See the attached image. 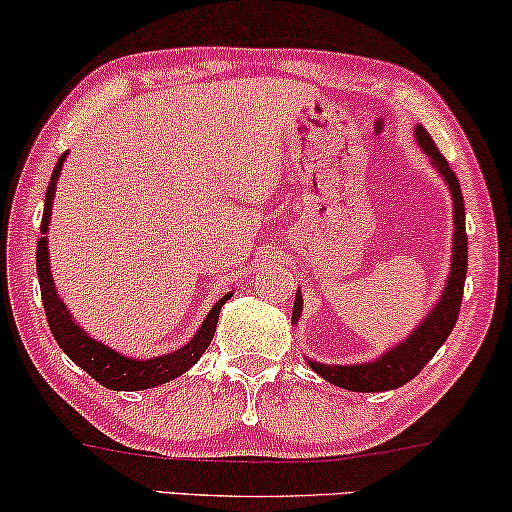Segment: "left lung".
I'll list each match as a JSON object with an SVG mask.
<instances>
[{"mask_svg":"<svg viewBox=\"0 0 512 512\" xmlns=\"http://www.w3.org/2000/svg\"><path fill=\"white\" fill-rule=\"evenodd\" d=\"M417 142L422 146L426 156H431L433 165L443 174L447 186L452 191L454 200V254H452V272L447 279L445 293L440 303L433 307V312L426 317L424 324H419L417 331L408 335V340L391 349L373 363H363V366H326V363L310 361V368L319 373L324 380L338 384L342 389L349 391H389L396 387H403L412 377L419 375L431 356L443 347L447 335L452 333L454 324L459 319L461 298H464V282H466V268H468V237H466V209H464V195H461V186L457 174L443 153L438 151L436 142H433L429 132L422 125H417ZM300 307H303V298L296 293V303H293V321L300 317Z\"/></svg>","mask_w":512,"mask_h":512,"instance_id":"left-lung-1","label":"left lung"}]
</instances>
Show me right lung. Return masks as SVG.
I'll use <instances>...</instances> for the list:
<instances>
[{"label": "right lung", "instance_id": "right-lung-1", "mask_svg": "<svg viewBox=\"0 0 512 512\" xmlns=\"http://www.w3.org/2000/svg\"><path fill=\"white\" fill-rule=\"evenodd\" d=\"M67 153H62L55 163V170L51 174V184L46 188V202H44V219H41V237L37 242V275L41 286V300H44V312L46 321L51 326V333L55 342H58L62 352L72 359L76 366H81L86 373L102 384V387L114 389V391H139V389H151L158 384H165L174 380V377L184 375L195 361L205 354V349L212 342L216 333V321H219L221 305L230 298L226 293L219 303L212 307V312L207 314V319L202 321L200 331L193 335V340L184 345L177 352L158 356V359L149 361H137L128 359V356L114 352L102 342L90 338V335L79 328L69 317L67 307L62 305L53 286L51 277V263H48V247H46V233H48V219H51V207H53V193L55 184H58L62 163H65Z\"/></svg>", "mask_w": 512, "mask_h": 512}]
</instances>
